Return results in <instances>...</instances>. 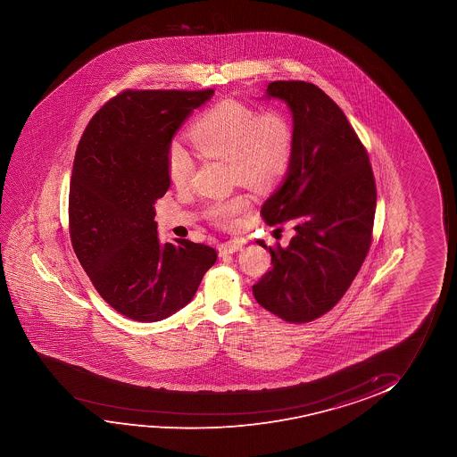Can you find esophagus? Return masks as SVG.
Masks as SVG:
<instances>
[{"mask_svg": "<svg viewBox=\"0 0 457 457\" xmlns=\"http://www.w3.org/2000/svg\"><path fill=\"white\" fill-rule=\"evenodd\" d=\"M238 250H242V244L238 240H231V242H226L219 246L220 256H228L232 253H237Z\"/></svg>", "mask_w": 457, "mask_h": 457, "instance_id": "esophagus-1", "label": "esophagus"}]
</instances>
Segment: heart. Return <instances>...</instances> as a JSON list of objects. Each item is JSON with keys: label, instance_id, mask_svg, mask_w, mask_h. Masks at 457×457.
Masks as SVG:
<instances>
[{"label": "heart", "instance_id": "b5f03b06", "mask_svg": "<svg viewBox=\"0 0 457 457\" xmlns=\"http://www.w3.org/2000/svg\"><path fill=\"white\" fill-rule=\"evenodd\" d=\"M190 140L203 156L229 162L234 182L269 188L286 175L294 153V126L281 111H263L237 101H221L209 107L190 128ZM195 163L179 144L170 145L167 171L178 187L194 175ZM248 195L215 201L207 215L220 226H232L250 211Z\"/></svg>", "mask_w": 457, "mask_h": 457}]
</instances>
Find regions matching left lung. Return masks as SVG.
<instances>
[{
    "label": "left lung",
    "mask_w": 457,
    "mask_h": 457,
    "mask_svg": "<svg viewBox=\"0 0 457 457\" xmlns=\"http://www.w3.org/2000/svg\"><path fill=\"white\" fill-rule=\"evenodd\" d=\"M267 98L294 115V153L279 188L263 203L270 225L295 236L270 250L271 269L253 286L257 303L288 323H307L337 304L371 245L376 184L369 154L342 109L311 82L275 81Z\"/></svg>",
    "instance_id": "left-lung-1"
}]
</instances>
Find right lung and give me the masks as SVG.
Segmentation results:
<instances>
[{
	"label": "right lung",
	"instance_id": "obj_1",
	"mask_svg": "<svg viewBox=\"0 0 457 457\" xmlns=\"http://www.w3.org/2000/svg\"><path fill=\"white\" fill-rule=\"evenodd\" d=\"M207 90H125L107 101L76 148L69 226L76 257L117 312L161 321L188 304L217 251L161 245L154 203L170 187L167 151Z\"/></svg>",
	"mask_w": 457,
	"mask_h": 457
}]
</instances>
